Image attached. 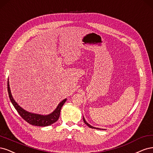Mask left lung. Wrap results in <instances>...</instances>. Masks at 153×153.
<instances>
[{
    "label": "left lung",
    "instance_id": "left-lung-1",
    "mask_svg": "<svg viewBox=\"0 0 153 153\" xmlns=\"http://www.w3.org/2000/svg\"><path fill=\"white\" fill-rule=\"evenodd\" d=\"M83 121H84V123H85V124L88 126H89L90 128H93V129H97V130H105V129H100V128H96V127H93V126H92L91 125H90L89 123H88V122H86V121L85 120V117H84V116H83Z\"/></svg>",
    "mask_w": 153,
    "mask_h": 153
}]
</instances>
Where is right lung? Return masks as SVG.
<instances>
[{
	"label": "right lung",
	"instance_id": "right-lung-1",
	"mask_svg": "<svg viewBox=\"0 0 153 153\" xmlns=\"http://www.w3.org/2000/svg\"><path fill=\"white\" fill-rule=\"evenodd\" d=\"M7 91L9 97L10 98V100L12 103V104L18 112V114L21 116V117L23 120L28 122L29 124L34 126H47L53 124L54 123H55L58 120L59 117H60V111L63 105L65 103V102L67 100V98H65V99L59 103L56 109L51 113H50V114L47 115L39 114H36V113H32L30 112L27 111L18 104V103L14 100L11 94L10 86H9V79L7 81Z\"/></svg>",
	"mask_w": 153,
	"mask_h": 153
}]
</instances>
